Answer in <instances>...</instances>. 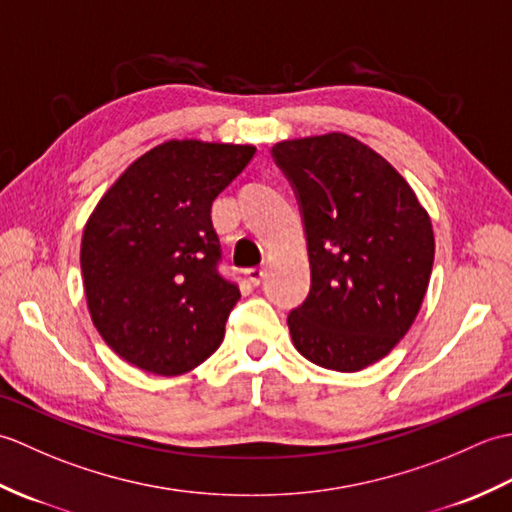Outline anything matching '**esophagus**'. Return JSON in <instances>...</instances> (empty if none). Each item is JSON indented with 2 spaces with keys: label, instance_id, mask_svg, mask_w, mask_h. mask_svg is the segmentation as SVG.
I'll return each mask as SVG.
<instances>
[{
  "label": "esophagus",
  "instance_id": "34e87169",
  "mask_svg": "<svg viewBox=\"0 0 512 512\" xmlns=\"http://www.w3.org/2000/svg\"><path fill=\"white\" fill-rule=\"evenodd\" d=\"M264 275H266L264 268H248V270H246V277H248V281H250V284H253V286L262 284Z\"/></svg>",
  "mask_w": 512,
  "mask_h": 512
}]
</instances>
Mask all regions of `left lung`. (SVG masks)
I'll return each instance as SVG.
<instances>
[{"instance_id": "8db88e82", "label": "left lung", "mask_w": 512, "mask_h": 512, "mask_svg": "<svg viewBox=\"0 0 512 512\" xmlns=\"http://www.w3.org/2000/svg\"><path fill=\"white\" fill-rule=\"evenodd\" d=\"M297 195L310 292L288 314L314 365L358 372L394 350L429 286L433 228L405 178L361 140L325 134L273 147Z\"/></svg>"}]
</instances>
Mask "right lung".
<instances>
[{"label": "right lung", "instance_id": "add662e5", "mask_svg": "<svg viewBox=\"0 0 512 512\" xmlns=\"http://www.w3.org/2000/svg\"><path fill=\"white\" fill-rule=\"evenodd\" d=\"M255 151L162 143L125 169L85 224L81 270L92 321L143 372H191L220 347L239 288L217 268L211 206Z\"/></svg>", "mask_w": 512, "mask_h": 512}]
</instances>
